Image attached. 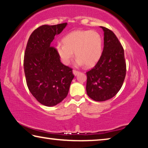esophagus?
<instances>
[{"label":"esophagus","mask_w":148,"mask_h":148,"mask_svg":"<svg viewBox=\"0 0 148 148\" xmlns=\"http://www.w3.org/2000/svg\"><path fill=\"white\" fill-rule=\"evenodd\" d=\"M72 72H73V74L74 75V76H77V75L79 73V71H76V70H74V71H72Z\"/></svg>","instance_id":"esophagus-1"}]
</instances>
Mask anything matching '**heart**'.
<instances>
[{
	"label": "heart",
	"mask_w": 148,
	"mask_h": 148,
	"mask_svg": "<svg viewBox=\"0 0 148 148\" xmlns=\"http://www.w3.org/2000/svg\"><path fill=\"white\" fill-rule=\"evenodd\" d=\"M63 44H58L56 51L61 62L68 65L74 57H77L78 66L91 67L101 58L102 52L101 35L95 31L77 30L70 32L62 38Z\"/></svg>",
	"instance_id": "heart-1"
}]
</instances>
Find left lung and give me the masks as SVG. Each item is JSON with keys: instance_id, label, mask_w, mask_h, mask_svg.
I'll use <instances>...</instances> for the list:
<instances>
[{"instance_id": "8db88e82", "label": "left lung", "mask_w": 148, "mask_h": 148, "mask_svg": "<svg viewBox=\"0 0 148 148\" xmlns=\"http://www.w3.org/2000/svg\"><path fill=\"white\" fill-rule=\"evenodd\" d=\"M104 31V48L99 61L87 72V94L95 101L112 99L121 88L126 75L124 50L116 35L110 29Z\"/></svg>"}]
</instances>
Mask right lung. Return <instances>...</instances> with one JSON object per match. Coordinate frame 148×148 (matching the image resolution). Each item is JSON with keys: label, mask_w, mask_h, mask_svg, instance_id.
<instances>
[{"label": "right lung", "mask_w": 148, "mask_h": 148, "mask_svg": "<svg viewBox=\"0 0 148 148\" xmlns=\"http://www.w3.org/2000/svg\"><path fill=\"white\" fill-rule=\"evenodd\" d=\"M66 23L44 25L32 32L24 56L27 87L35 99L46 106H56L66 98L74 78L72 69L61 62L56 48L51 46L56 35Z\"/></svg>", "instance_id": "add662e5"}]
</instances>
